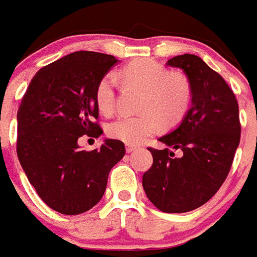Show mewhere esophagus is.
Instances as JSON below:
<instances>
[{
    "instance_id": "obj_1",
    "label": "esophagus",
    "mask_w": 257,
    "mask_h": 257,
    "mask_svg": "<svg viewBox=\"0 0 257 257\" xmlns=\"http://www.w3.org/2000/svg\"><path fill=\"white\" fill-rule=\"evenodd\" d=\"M125 150H126V153H133L135 150H137V147H135V145H126Z\"/></svg>"
}]
</instances>
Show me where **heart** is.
Instances as JSON below:
<instances>
[{"label": "heart", "instance_id": "b5f03b06", "mask_svg": "<svg viewBox=\"0 0 257 257\" xmlns=\"http://www.w3.org/2000/svg\"><path fill=\"white\" fill-rule=\"evenodd\" d=\"M126 83L145 91L140 116H118L107 125L109 137L128 145H139L160 128V118L165 124H176L185 116L191 103V85L186 76L170 74L168 68L154 60L133 62L121 71ZM117 78L108 72L100 79L95 92L96 104L105 114L116 107Z\"/></svg>", "mask_w": 257, "mask_h": 257}]
</instances>
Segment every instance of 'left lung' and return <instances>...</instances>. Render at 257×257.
Here are the masks:
<instances>
[{"label": "left lung", "instance_id": "8db88e82", "mask_svg": "<svg viewBox=\"0 0 257 257\" xmlns=\"http://www.w3.org/2000/svg\"><path fill=\"white\" fill-rule=\"evenodd\" d=\"M191 85V108L174 131L162 136L166 147L149 148L153 165L143 176L149 201L164 212H187L210 201L228 176L240 143L239 105L226 80L193 54L168 60Z\"/></svg>", "mask_w": 257, "mask_h": 257}]
</instances>
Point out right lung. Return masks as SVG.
<instances>
[{
	"instance_id": "add662e5",
	"label": "right lung",
	"mask_w": 257,
	"mask_h": 257,
	"mask_svg": "<svg viewBox=\"0 0 257 257\" xmlns=\"http://www.w3.org/2000/svg\"><path fill=\"white\" fill-rule=\"evenodd\" d=\"M118 60L93 51H76L41 68L31 79L17 113V156L41 199L64 215L88 211L101 199L110 169L125 154L118 140L99 149L80 150L83 135L103 131L95 92Z\"/></svg>"
}]
</instances>
